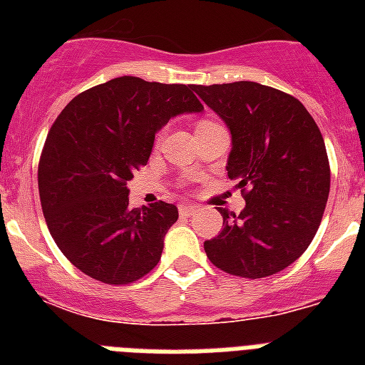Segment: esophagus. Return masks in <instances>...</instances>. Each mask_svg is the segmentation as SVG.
<instances>
[{
  "label": "esophagus",
  "mask_w": 365,
  "mask_h": 365,
  "mask_svg": "<svg viewBox=\"0 0 365 365\" xmlns=\"http://www.w3.org/2000/svg\"><path fill=\"white\" fill-rule=\"evenodd\" d=\"M178 212H180V216H193L195 212H197V206H195V205H180Z\"/></svg>",
  "instance_id": "1"
}]
</instances>
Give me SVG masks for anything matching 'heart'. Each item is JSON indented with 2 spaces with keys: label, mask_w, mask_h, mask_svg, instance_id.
I'll list each match as a JSON object with an SVG mask.
<instances>
[{
  "label": "heart",
  "mask_w": 365,
  "mask_h": 365,
  "mask_svg": "<svg viewBox=\"0 0 365 365\" xmlns=\"http://www.w3.org/2000/svg\"><path fill=\"white\" fill-rule=\"evenodd\" d=\"M205 123H214V121H210V119H202V121H199V125H205Z\"/></svg>",
  "instance_id": "b5f03b06"
}]
</instances>
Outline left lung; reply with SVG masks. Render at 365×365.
I'll list each match as a JSON object with an SVG mask.
<instances>
[{
	"label": "left lung",
	"mask_w": 365,
	"mask_h": 365,
	"mask_svg": "<svg viewBox=\"0 0 365 365\" xmlns=\"http://www.w3.org/2000/svg\"><path fill=\"white\" fill-rule=\"evenodd\" d=\"M193 91L231 130L227 176L246 199L239 216L217 208L223 227L206 255L233 277H271L303 255L322 222L331 178L322 132L278 88L237 81Z\"/></svg>",
	"instance_id": "left-lung-1"
}]
</instances>
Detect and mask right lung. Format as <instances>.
I'll return each mask as SVG.
<instances>
[{
	"instance_id": "right-lung-1",
	"label": "right lung",
	"mask_w": 365,
	"mask_h": 365,
	"mask_svg": "<svg viewBox=\"0 0 365 365\" xmlns=\"http://www.w3.org/2000/svg\"><path fill=\"white\" fill-rule=\"evenodd\" d=\"M193 111H202L193 85L125 76L77 94L56 117L39 157V199L48 233L79 271L126 286L159 263L178 208H130L126 183L148 165L155 132Z\"/></svg>"
}]
</instances>
